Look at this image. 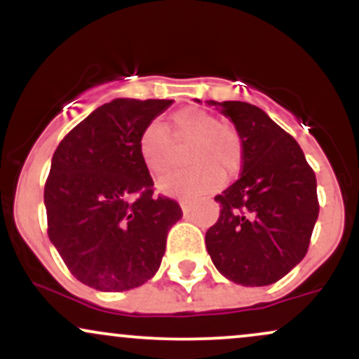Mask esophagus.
Masks as SVG:
<instances>
[{"mask_svg":"<svg viewBox=\"0 0 359 359\" xmlns=\"http://www.w3.org/2000/svg\"><path fill=\"white\" fill-rule=\"evenodd\" d=\"M192 203H189V201H182V203H180V208H182V212H184V216H187L189 212H191V209H192Z\"/></svg>","mask_w":359,"mask_h":359,"instance_id":"34e87169","label":"esophagus"}]
</instances>
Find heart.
I'll list each match as a JSON object with an SVG mask.
<instances>
[{
  "mask_svg": "<svg viewBox=\"0 0 359 359\" xmlns=\"http://www.w3.org/2000/svg\"><path fill=\"white\" fill-rule=\"evenodd\" d=\"M189 143L187 162L192 165L160 180L162 192L192 199L219 187L224 175L233 177L240 172L243 163L240 131L201 108L175 111L168 118V130L156 119L147 125L138 140L140 158L151 175L162 177L175 165L177 145Z\"/></svg>",
  "mask_w": 359,
  "mask_h": 359,
  "instance_id": "1",
  "label": "heart"
}]
</instances>
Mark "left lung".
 <instances>
[{"instance_id": "1", "label": "left lung", "mask_w": 359, "mask_h": 359, "mask_svg": "<svg viewBox=\"0 0 359 359\" xmlns=\"http://www.w3.org/2000/svg\"><path fill=\"white\" fill-rule=\"evenodd\" d=\"M243 140L241 174L219 196L221 216L205 233L216 269L234 283L278 282L306 257L319 216L317 182L294 137L250 102L209 101Z\"/></svg>"}]
</instances>
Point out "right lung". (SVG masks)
Returning a JSON list of instances; mask_svg holds the SVG:
<instances>
[{"label":"right lung","instance_id":"obj_1","mask_svg":"<svg viewBox=\"0 0 359 359\" xmlns=\"http://www.w3.org/2000/svg\"><path fill=\"white\" fill-rule=\"evenodd\" d=\"M170 100H114L74 126L53 151L43 191L47 233L79 282L102 292L140 287L158 270L182 217L155 196L138 140Z\"/></svg>","mask_w":359,"mask_h":359}]
</instances>
